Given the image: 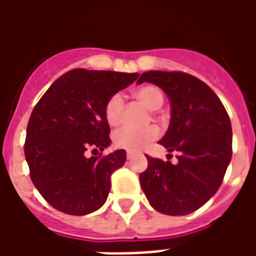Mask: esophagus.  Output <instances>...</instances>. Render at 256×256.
Segmentation results:
<instances>
[{
  "label": "esophagus",
  "mask_w": 256,
  "mask_h": 256,
  "mask_svg": "<svg viewBox=\"0 0 256 256\" xmlns=\"http://www.w3.org/2000/svg\"><path fill=\"white\" fill-rule=\"evenodd\" d=\"M126 155H128V159H132V158L136 155V152H134V150H128V152H126Z\"/></svg>",
  "instance_id": "1"
}]
</instances>
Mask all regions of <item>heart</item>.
Masks as SVG:
<instances>
[{"mask_svg":"<svg viewBox=\"0 0 256 256\" xmlns=\"http://www.w3.org/2000/svg\"><path fill=\"white\" fill-rule=\"evenodd\" d=\"M133 96L142 102L145 106H148L152 111L159 110L164 102V96L159 88L154 84H145L133 92ZM123 97L120 94H114L110 97V100L106 104V119L110 126H118L122 120L123 114ZM159 137V128L156 126H150L145 128H123L118 130L114 134V144L118 148H123L128 150H140L150 145L152 141H155Z\"/></svg>","mask_w":256,"mask_h":256,"instance_id":"obj_1","label":"heart"}]
</instances>
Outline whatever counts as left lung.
<instances>
[{
  "label": "left lung",
  "instance_id": "obj_1",
  "mask_svg": "<svg viewBox=\"0 0 256 256\" xmlns=\"http://www.w3.org/2000/svg\"><path fill=\"white\" fill-rule=\"evenodd\" d=\"M159 86L170 101V124L159 141L177 150L178 163L146 156L140 174L150 204L162 214L186 215L200 208L220 189L232 159V124L212 90L185 72L148 71L138 82Z\"/></svg>",
  "mask_w": 256,
  "mask_h": 256
}]
</instances>
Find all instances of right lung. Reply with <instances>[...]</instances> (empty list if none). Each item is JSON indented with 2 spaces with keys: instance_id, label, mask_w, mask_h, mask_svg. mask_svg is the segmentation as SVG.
<instances>
[{
  "instance_id": "add662e5",
  "label": "right lung",
  "mask_w": 256,
  "mask_h": 256,
  "mask_svg": "<svg viewBox=\"0 0 256 256\" xmlns=\"http://www.w3.org/2000/svg\"><path fill=\"white\" fill-rule=\"evenodd\" d=\"M138 74L75 68L58 78L31 112L24 155L42 198L70 215H86L106 203L112 172L126 150L88 156L111 145L106 104Z\"/></svg>"
}]
</instances>
